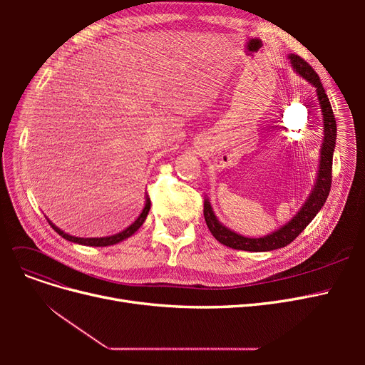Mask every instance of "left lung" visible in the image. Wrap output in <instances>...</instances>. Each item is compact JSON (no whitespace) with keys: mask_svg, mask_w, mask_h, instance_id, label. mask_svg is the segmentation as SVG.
I'll use <instances>...</instances> for the list:
<instances>
[{"mask_svg":"<svg viewBox=\"0 0 365 365\" xmlns=\"http://www.w3.org/2000/svg\"><path fill=\"white\" fill-rule=\"evenodd\" d=\"M289 61L292 68L300 74L302 77L312 83L317 88V97L319 109H322L323 115V145L322 152H319V168L317 173V181L312 189V193L309 195L306 202L288 224L283 225L274 233L263 236V237H245L235 233L233 230L227 228L217 220V217L213 213V208L210 205V201H204V217L205 224L210 230V233L215 236L216 240H219L222 245H227L235 250L242 251H272L277 248H283L289 245L291 242L302 233V231L312 222V219L317 216V213L324 205L330 185H332V160H334V150H335V141H336V121L330 106L329 97L324 91L323 83L319 81L318 74L314 71V68L309 65L304 59H302L297 54H289Z\"/></svg>","mask_w":365,"mask_h":365,"instance_id":"left-lung-1","label":"left lung"}]
</instances>
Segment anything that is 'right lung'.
Masks as SVG:
<instances>
[{"label": "right lung", "instance_id": "1", "mask_svg": "<svg viewBox=\"0 0 365 365\" xmlns=\"http://www.w3.org/2000/svg\"><path fill=\"white\" fill-rule=\"evenodd\" d=\"M149 210H150V197H149V195H148V196H146L145 208H143L141 215L135 219V222L130 224L126 230L120 231V233H117V235H114V236H106V237H76V236H70V235H67V233H63V231H62L61 228H58L53 222H50L48 219H47V220H48V224L51 225V228H53L54 231H56V233H58L59 236H62L63 239H67V240H70V242H74V244L86 245V247H109V245L118 244V242L125 240V239H128V237H130L132 235H134L135 231L143 225V222H145V220H146Z\"/></svg>", "mask_w": 365, "mask_h": 365}]
</instances>
